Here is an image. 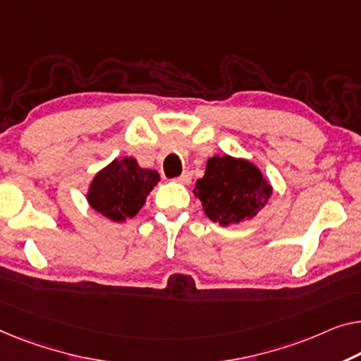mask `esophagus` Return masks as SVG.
<instances>
[{"label":"esophagus","mask_w":361,"mask_h":361,"mask_svg":"<svg viewBox=\"0 0 361 361\" xmlns=\"http://www.w3.org/2000/svg\"><path fill=\"white\" fill-rule=\"evenodd\" d=\"M175 181L181 183V185H188V183L191 181V171H183V173L178 176V178H175Z\"/></svg>","instance_id":"obj_1"}]
</instances>
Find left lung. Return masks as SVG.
Segmentation results:
<instances>
[{
  "label": "left lung",
  "mask_w": 361,
  "mask_h": 361,
  "mask_svg": "<svg viewBox=\"0 0 361 361\" xmlns=\"http://www.w3.org/2000/svg\"><path fill=\"white\" fill-rule=\"evenodd\" d=\"M192 192L212 222L230 225L255 217L271 197L272 188L248 160L215 155L207 160L206 173Z\"/></svg>",
  "instance_id": "8db88e82"
}]
</instances>
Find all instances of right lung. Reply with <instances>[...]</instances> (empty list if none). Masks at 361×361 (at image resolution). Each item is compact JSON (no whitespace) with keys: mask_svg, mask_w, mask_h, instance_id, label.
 Here are the masks:
<instances>
[{"mask_svg":"<svg viewBox=\"0 0 361 361\" xmlns=\"http://www.w3.org/2000/svg\"><path fill=\"white\" fill-rule=\"evenodd\" d=\"M160 181L155 170L141 169L136 159L125 157L99 171L90 185L89 202L113 222L131 219L144 206L150 190Z\"/></svg>","mask_w":361,"mask_h":361,"instance_id":"1","label":"right lung"}]
</instances>
